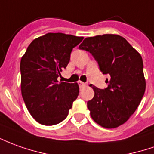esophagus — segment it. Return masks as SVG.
Segmentation results:
<instances>
[{
    "label": "esophagus",
    "mask_w": 154,
    "mask_h": 154,
    "mask_svg": "<svg viewBox=\"0 0 154 154\" xmlns=\"http://www.w3.org/2000/svg\"><path fill=\"white\" fill-rule=\"evenodd\" d=\"M78 85H79V87H80L81 88H84V87H86V86H87V84H86V83L82 82H81V81H79V82H78Z\"/></svg>",
    "instance_id": "34e87169"
}]
</instances>
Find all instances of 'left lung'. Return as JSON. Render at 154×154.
<instances>
[{"instance_id": "8db88e82", "label": "left lung", "mask_w": 154, "mask_h": 154, "mask_svg": "<svg viewBox=\"0 0 154 154\" xmlns=\"http://www.w3.org/2000/svg\"><path fill=\"white\" fill-rule=\"evenodd\" d=\"M80 49L89 51L103 74H109L107 88L95 86L94 97L88 102L92 118L106 128L126 122L136 111L146 88L141 55L122 36L105 34L85 38Z\"/></svg>"}]
</instances>
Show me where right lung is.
Segmentation results:
<instances>
[{
  "label": "right lung",
  "instance_id": "right-lung-1",
  "mask_svg": "<svg viewBox=\"0 0 154 154\" xmlns=\"http://www.w3.org/2000/svg\"><path fill=\"white\" fill-rule=\"evenodd\" d=\"M82 39L59 32L47 33L33 40L21 57V95L29 112L42 125L63 121L77 99V82H58L57 77L69 63L72 48Z\"/></svg>",
  "mask_w": 154,
  "mask_h": 154
}]
</instances>
